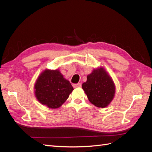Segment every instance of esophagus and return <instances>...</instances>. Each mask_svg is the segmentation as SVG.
I'll use <instances>...</instances> for the list:
<instances>
[{"label": "esophagus", "mask_w": 152, "mask_h": 152, "mask_svg": "<svg viewBox=\"0 0 152 152\" xmlns=\"http://www.w3.org/2000/svg\"><path fill=\"white\" fill-rule=\"evenodd\" d=\"M72 86H73V87H74V88H77V87H81V84L78 83V84H73Z\"/></svg>", "instance_id": "1"}]
</instances>
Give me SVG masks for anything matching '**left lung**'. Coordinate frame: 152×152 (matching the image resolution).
<instances>
[{"instance_id": "obj_1", "label": "left lung", "mask_w": 152, "mask_h": 152, "mask_svg": "<svg viewBox=\"0 0 152 152\" xmlns=\"http://www.w3.org/2000/svg\"><path fill=\"white\" fill-rule=\"evenodd\" d=\"M82 89L89 102L99 108H104L112 102L115 94V86L103 68L95 69L87 76Z\"/></svg>"}]
</instances>
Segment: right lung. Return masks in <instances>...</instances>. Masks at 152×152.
<instances>
[{
	"label": "right lung",
	"instance_id": "1",
	"mask_svg": "<svg viewBox=\"0 0 152 152\" xmlns=\"http://www.w3.org/2000/svg\"><path fill=\"white\" fill-rule=\"evenodd\" d=\"M35 89L39 102L54 109L65 103L73 88L59 70H46L38 77Z\"/></svg>",
	"mask_w": 152,
	"mask_h": 152
}]
</instances>
